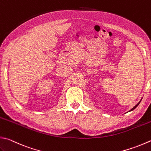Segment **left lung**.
<instances>
[{
    "label": "left lung",
    "mask_w": 151,
    "mask_h": 151,
    "mask_svg": "<svg viewBox=\"0 0 151 151\" xmlns=\"http://www.w3.org/2000/svg\"><path fill=\"white\" fill-rule=\"evenodd\" d=\"M141 100L140 101H139V102H138V103H137V104H136V105H135V106L134 107H133V109H131V110H130L129 111V112H131V111H132V110H134L135 109H136V108H137V106H138V105L139 104V103H140V102H141Z\"/></svg>",
    "instance_id": "1"
}]
</instances>
